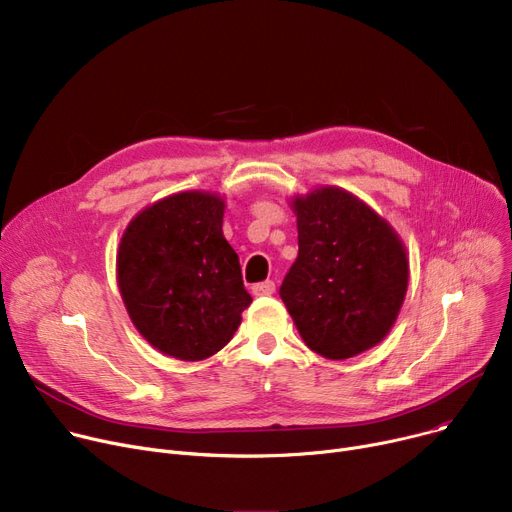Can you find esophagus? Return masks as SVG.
I'll return each instance as SVG.
<instances>
[{
	"label": "esophagus",
	"mask_w": 512,
	"mask_h": 512,
	"mask_svg": "<svg viewBox=\"0 0 512 512\" xmlns=\"http://www.w3.org/2000/svg\"><path fill=\"white\" fill-rule=\"evenodd\" d=\"M254 295H273L275 293V283L273 281H264V283H256L252 287Z\"/></svg>",
	"instance_id": "34e87169"
}]
</instances>
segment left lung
Masks as SVG:
<instances>
[{
    "mask_svg": "<svg viewBox=\"0 0 512 512\" xmlns=\"http://www.w3.org/2000/svg\"><path fill=\"white\" fill-rule=\"evenodd\" d=\"M297 260L281 299L304 343L326 359L364 353L390 333L409 285L401 235L339 186L295 194Z\"/></svg>",
    "mask_w": 512,
    "mask_h": 512,
    "instance_id": "1",
    "label": "left lung"
}]
</instances>
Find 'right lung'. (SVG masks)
I'll return each mask as SVG.
<instances>
[{
  "instance_id": "1",
  "label": "right lung",
  "mask_w": 512,
  "mask_h": 512,
  "mask_svg": "<svg viewBox=\"0 0 512 512\" xmlns=\"http://www.w3.org/2000/svg\"><path fill=\"white\" fill-rule=\"evenodd\" d=\"M225 206L217 192H175L144 206L119 239L115 275L132 324L182 362L221 351L252 304L223 235Z\"/></svg>"
}]
</instances>
